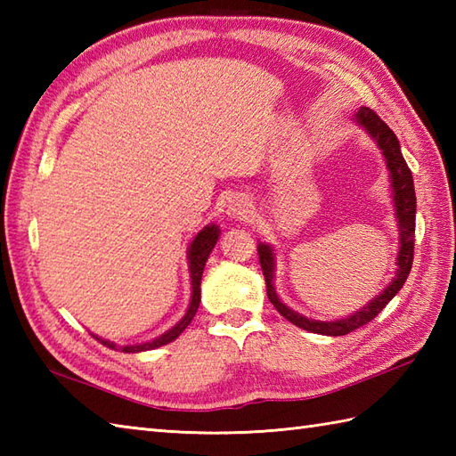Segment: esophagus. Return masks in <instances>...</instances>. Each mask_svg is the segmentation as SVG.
Listing matches in <instances>:
<instances>
[{
    "mask_svg": "<svg viewBox=\"0 0 456 456\" xmlns=\"http://www.w3.org/2000/svg\"><path fill=\"white\" fill-rule=\"evenodd\" d=\"M229 213H233L235 217H245L247 213H248V201L245 200V198H240V196H235L233 200H229V209H227Z\"/></svg>",
    "mask_w": 456,
    "mask_h": 456,
    "instance_id": "1",
    "label": "esophagus"
}]
</instances>
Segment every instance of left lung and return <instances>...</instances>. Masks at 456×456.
Here are the masks:
<instances>
[{"mask_svg": "<svg viewBox=\"0 0 456 456\" xmlns=\"http://www.w3.org/2000/svg\"><path fill=\"white\" fill-rule=\"evenodd\" d=\"M356 125L370 134L376 141L378 149L382 151L386 167L390 172V186H392V198L395 208V219H398V231H400V250H398V270L392 282L386 286L382 294H378L370 299L362 309L356 314L348 315L345 319H335V322H317V319H307L302 314L289 309L286 304L280 302L274 288V250L266 243H258V258L260 266H263V274L266 280V294L270 304H273L280 315H284L289 323L297 325L299 329H305L309 333L338 337L353 333L354 329L370 323L372 319L388 305L390 299L400 292L405 280L410 276V270L413 265V243H415V188L411 170L405 164L400 141L395 139L394 131L386 125L370 108H361L354 115Z\"/></svg>", "mask_w": 456, "mask_h": 456, "instance_id": "8db88e82", "label": "left lung"}]
</instances>
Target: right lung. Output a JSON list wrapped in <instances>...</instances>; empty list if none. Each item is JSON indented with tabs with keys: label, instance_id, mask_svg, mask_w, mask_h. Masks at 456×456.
Listing matches in <instances>:
<instances>
[{
	"label": "right lung",
	"instance_id": "add662e5",
	"mask_svg": "<svg viewBox=\"0 0 456 456\" xmlns=\"http://www.w3.org/2000/svg\"><path fill=\"white\" fill-rule=\"evenodd\" d=\"M219 233H221V231H219L217 225H206V227H203V229L200 231V233H198L196 237H193L191 245H190V248H188L190 278H191V299H190V307H188L186 315H183V317L180 319V322H178L176 325H174L172 329H168L167 333H162L160 337L152 338V341H149V343L119 346L123 353L152 351V348H159V346H162V345H168V343H172L174 338H176V337L183 331V329H186V327L191 323V319H193V315H196L198 307H200V302H201V296H200L201 288H200V284H201L203 268H206V260H208L209 253L213 250V247H216V243H217ZM95 338H98V341H100L102 345L113 348V351H118V345H115V343L105 341V338H102V337H95Z\"/></svg>",
	"mask_w": 456,
	"mask_h": 456
}]
</instances>
